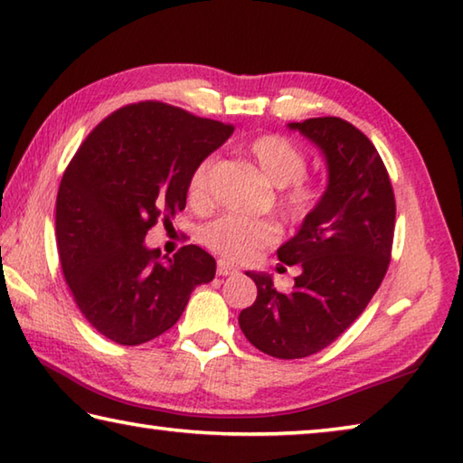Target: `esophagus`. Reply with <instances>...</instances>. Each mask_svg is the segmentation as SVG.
Segmentation results:
<instances>
[{
  "mask_svg": "<svg viewBox=\"0 0 463 463\" xmlns=\"http://www.w3.org/2000/svg\"><path fill=\"white\" fill-rule=\"evenodd\" d=\"M236 272H238L236 266L227 264L223 260L217 262V274H219V277H230V274H236Z\"/></svg>",
  "mask_w": 463,
  "mask_h": 463,
  "instance_id": "34e87169",
  "label": "esophagus"
}]
</instances>
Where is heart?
<instances>
[{
	"instance_id": "b5f03b06",
	"label": "heart",
	"mask_w": 463,
	"mask_h": 463,
	"mask_svg": "<svg viewBox=\"0 0 463 463\" xmlns=\"http://www.w3.org/2000/svg\"><path fill=\"white\" fill-rule=\"evenodd\" d=\"M250 158L260 168L272 186L282 189L280 203L293 219H303L319 203L317 184L305 178L307 154L285 136H260L248 146ZM211 160H203L189 178V199L194 205L207 201V178ZM280 230L274 222H260L240 215H223L203 230V241L230 260L244 262L260 252L262 248L279 240Z\"/></svg>"
}]
</instances>
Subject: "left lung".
Instances as JSON below:
<instances>
[{
	"mask_svg": "<svg viewBox=\"0 0 463 463\" xmlns=\"http://www.w3.org/2000/svg\"><path fill=\"white\" fill-rule=\"evenodd\" d=\"M301 132L326 156L327 186L279 260L298 264L288 293L266 272H246L258 297L240 313V327L258 350L280 360L321 352L366 309L383 282L394 238V193L380 154L342 118H311Z\"/></svg>",
	"mask_w": 463,
	"mask_h": 463,
	"instance_id": "obj_1",
	"label": "left lung"
}]
</instances>
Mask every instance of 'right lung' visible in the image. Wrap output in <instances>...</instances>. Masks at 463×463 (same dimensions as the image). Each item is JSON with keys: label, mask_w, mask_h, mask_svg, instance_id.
<instances>
[{"label": "right lung", "mask_w": 463, "mask_h": 463, "mask_svg": "<svg viewBox=\"0 0 463 463\" xmlns=\"http://www.w3.org/2000/svg\"><path fill=\"white\" fill-rule=\"evenodd\" d=\"M232 126L158 101L113 111L80 144L56 197L64 280L85 319L111 342L140 345L181 317L215 258L184 246L173 258L144 244L150 227L186 205L193 170Z\"/></svg>", "instance_id": "obj_1"}]
</instances>
